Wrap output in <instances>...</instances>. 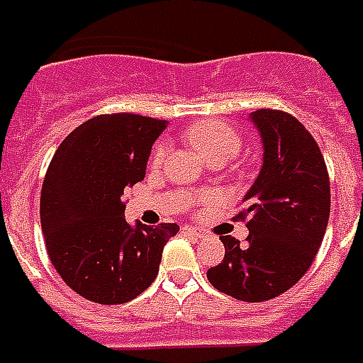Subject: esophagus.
Returning a JSON list of instances; mask_svg holds the SVG:
<instances>
[{
	"instance_id": "1",
	"label": "esophagus",
	"mask_w": 363,
	"mask_h": 363,
	"mask_svg": "<svg viewBox=\"0 0 363 363\" xmlns=\"http://www.w3.org/2000/svg\"><path fill=\"white\" fill-rule=\"evenodd\" d=\"M184 233H189V235H192L194 238H203V236H206V233H203L202 229H198V227H184Z\"/></svg>"
}]
</instances>
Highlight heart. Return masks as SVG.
<instances>
[{"instance_id": "1", "label": "heart", "mask_w": 363, "mask_h": 363, "mask_svg": "<svg viewBox=\"0 0 363 363\" xmlns=\"http://www.w3.org/2000/svg\"><path fill=\"white\" fill-rule=\"evenodd\" d=\"M186 140L202 152L211 163H225L238 152L240 138L229 123L217 119L198 121L186 128ZM165 154V144H157L152 152V163L157 165Z\"/></svg>"}]
</instances>
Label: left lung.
<instances>
[{
    "instance_id": "1",
    "label": "left lung",
    "mask_w": 363,
    "mask_h": 363,
    "mask_svg": "<svg viewBox=\"0 0 363 363\" xmlns=\"http://www.w3.org/2000/svg\"><path fill=\"white\" fill-rule=\"evenodd\" d=\"M250 119L264 142V163L235 216L246 221L248 244L221 236L225 257L208 281L236 300L264 302L310 269L329 223L331 190L318 142L296 117L257 109Z\"/></svg>"
}]
</instances>
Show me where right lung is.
Listing matches in <instances>:
<instances>
[{
	"label": "right lung",
	"instance_id": "1",
	"mask_svg": "<svg viewBox=\"0 0 363 363\" xmlns=\"http://www.w3.org/2000/svg\"><path fill=\"white\" fill-rule=\"evenodd\" d=\"M167 121L98 115L61 142L45 173L40 221L45 248L72 291L96 304H125L154 283L177 223L125 219V190L144 181L152 144Z\"/></svg>",
	"mask_w": 363,
	"mask_h": 363
}]
</instances>
